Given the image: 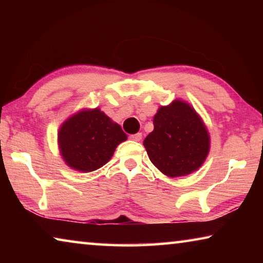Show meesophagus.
<instances>
[{
    "mask_svg": "<svg viewBox=\"0 0 263 263\" xmlns=\"http://www.w3.org/2000/svg\"><path fill=\"white\" fill-rule=\"evenodd\" d=\"M142 138L141 133H136V135H130V139L131 140H135V141H140Z\"/></svg>",
    "mask_w": 263,
    "mask_h": 263,
    "instance_id": "1",
    "label": "esophagus"
}]
</instances>
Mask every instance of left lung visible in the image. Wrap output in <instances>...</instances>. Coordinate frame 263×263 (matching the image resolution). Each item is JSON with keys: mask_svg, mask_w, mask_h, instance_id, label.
<instances>
[{"mask_svg": "<svg viewBox=\"0 0 263 263\" xmlns=\"http://www.w3.org/2000/svg\"><path fill=\"white\" fill-rule=\"evenodd\" d=\"M154 130L145 138L149 160L164 175H188L202 166L210 138L201 118L189 104L174 101L161 106L153 118Z\"/></svg>", "mask_w": 263, "mask_h": 263, "instance_id": "obj_1", "label": "left lung"}]
</instances>
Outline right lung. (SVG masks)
<instances>
[{
	"mask_svg": "<svg viewBox=\"0 0 263 263\" xmlns=\"http://www.w3.org/2000/svg\"><path fill=\"white\" fill-rule=\"evenodd\" d=\"M126 135L100 109L84 110L68 118L59 130L60 152L69 167L80 172L101 168Z\"/></svg>",
	"mask_w": 263,
	"mask_h": 263,
	"instance_id": "1",
	"label": "right lung"
}]
</instances>
